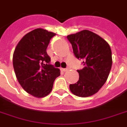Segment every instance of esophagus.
Instances as JSON below:
<instances>
[{
    "label": "esophagus",
    "instance_id": "esophagus-1",
    "mask_svg": "<svg viewBox=\"0 0 127 127\" xmlns=\"http://www.w3.org/2000/svg\"><path fill=\"white\" fill-rule=\"evenodd\" d=\"M61 70H62L63 71H64V72H65V71H68V68H61Z\"/></svg>",
    "mask_w": 127,
    "mask_h": 127
}]
</instances>
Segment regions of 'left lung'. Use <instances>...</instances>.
Returning a JSON list of instances; mask_svg holds the SVG:
<instances>
[{
  "label": "left lung",
  "instance_id": "8db88e82",
  "mask_svg": "<svg viewBox=\"0 0 127 127\" xmlns=\"http://www.w3.org/2000/svg\"><path fill=\"white\" fill-rule=\"evenodd\" d=\"M77 59L83 60L84 67L77 70L79 78L69 85L71 92L79 97H88L97 93L108 77L112 64V51L106 41L89 30L68 35Z\"/></svg>",
  "mask_w": 127,
  "mask_h": 127
}]
</instances>
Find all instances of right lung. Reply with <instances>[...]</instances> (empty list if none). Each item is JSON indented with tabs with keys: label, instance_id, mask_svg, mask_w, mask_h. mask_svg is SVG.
Returning <instances> with one entry per match:
<instances>
[{
	"label": "right lung",
	"instance_id": "add662e5",
	"mask_svg": "<svg viewBox=\"0 0 127 127\" xmlns=\"http://www.w3.org/2000/svg\"><path fill=\"white\" fill-rule=\"evenodd\" d=\"M56 33L37 28L28 33L16 46L13 56L15 73L21 86L37 97L51 92L60 69L50 64L46 52L50 40Z\"/></svg>",
	"mask_w": 127,
	"mask_h": 127
}]
</instances>
